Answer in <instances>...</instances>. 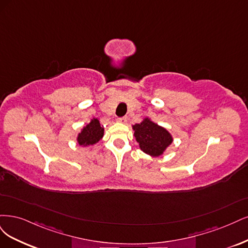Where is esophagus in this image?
<instances>
[{
    "label": "esophagus",
    "mask_w": 248,
    "mask_h": 248,
    "mask_svg": "<svg viewBox=\"0 0 248 248\" xmlns=\"http://www.w3.org/2000/svg\"><path fill=\"white\" fill-rule=\"evenodd\" d=\"M126 121H127L126 117H119V118H117L116 122L119 123V124H125Z\"/></svg>",
    "instance_id": "1"
}]
</instances>
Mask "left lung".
<instances>
[{"instance_id":"left-lung-1","label":"left lung","mask_w":248,"mask_h":248,"mask_svg":"<svg viewBox=\"0 0 248 248\" xmlns=\"http://www.w3.org/2000/svg\"><path fill=\"white\" fill-rule=\"evenodd\" d=\"M133 130L135 139L139 143V148L150 156L157 157L163 155L173 142L170 132L148 117L143 118L141 123L134 124Z\"/></svg>"}]
</instances>
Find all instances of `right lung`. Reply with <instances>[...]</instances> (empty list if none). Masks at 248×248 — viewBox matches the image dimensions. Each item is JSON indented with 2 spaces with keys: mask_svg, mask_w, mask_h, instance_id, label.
I'll use <instances>...</instances> for the list:
<instances>
[{
  "mask_svg": "<svg viewBox=\"0 0 248 248\" xmlns=\"http://www.w3.org/2000/svg\"><path fill=\"white\" fill-rule=\"evenodd\" d=\"M104 136V127L101 125L98 118H92L91 122L84 125L77 135V144L82 147L94 145Z\"/></svg>",
  "mask_w": 248,
  "mask_h": 248,
  "instance_id": "obj_1",
  "label": "right lung"
}]
</instances>
